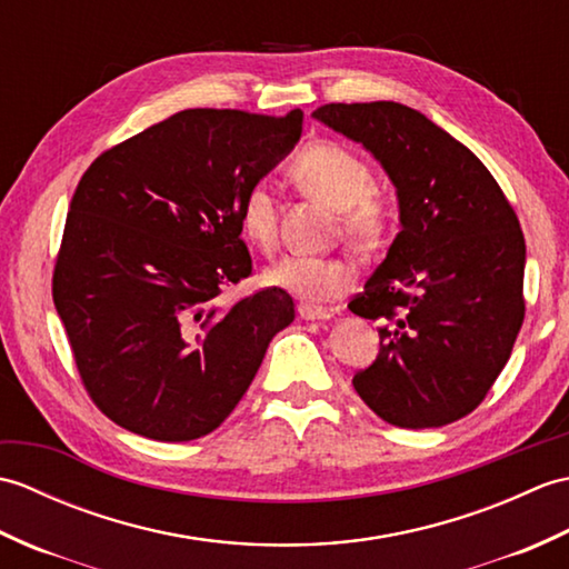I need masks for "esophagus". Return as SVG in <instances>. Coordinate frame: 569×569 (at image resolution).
Wrapping results in <instances>:
<instances>
[{"mask_svg":"<svg viewBox=\"0 0 569 569\" xmlns=\"http://www.w3.org/2000/svg\"><path fill=\"white\" fill-rule=\"evenodd\" d=\"M298 318L308 322H320V320H330V312L312 306H298Z\"/></svg>","mask_w":569,"mask_h":569,"instance_id":"34e87169","label":"esophagus"}]
</instances>
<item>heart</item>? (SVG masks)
Masks as SVG:
<instances>
[{"label": "heart", "instance_id": "1", "mask_svg": "<svg viewBox=\"0 0 569 569\" xmlns=\"http://www.w3.org/2000/svg\"><path fill=\"white\" fill-rule=\"evenodd\" d=\"M296 183L312 198L342 210L347 237L359 247H371L389 227L391 202L373 190V171L345 143L316 141L291 163ZM239 227L253 247L271 251L278 234L276 196L269 183H253L239 208ZM263 281L306 303L322 306L342 298L357 283V266L340 257L286 253L263 271Z\"/></svg>", "mask_w": 569, "mask_h": 569}]
</instances>
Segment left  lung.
<instances>
[{"label":"left lung","mask_w":569,"mask_h":569,"mask_svg":"<svg viewBox=\"0 0 569 569\" xmlns=\"http://www.w3.org/2000/svg\"><path fill=\"white\" fill-rule=\"evenodd\" d=\"M312 117L361 143L398 198L401 232L349 303L386 322L355 391L398 428L465 418L509 361L526 316V239L513 208L465 143L406 104H325Z\"/></svg>","instance_id":"left-lung-1"}]
</instances>
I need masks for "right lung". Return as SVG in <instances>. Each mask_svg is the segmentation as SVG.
Masks as SVG:
<instances>
[{
    "mask_svg": "<svg viewBox=\"0 0 569 569\" xmlns=\"http://www.w3.org/2000/svg\"><path fill=\"white\" fill-rule=\"evenodd\" d=\"M300 131V110H183L104 151L80 178L53 303L84 389L117 426L161 442L212 432L293 322L281 288L232 308L214 298L251 273L241 200Z\"/></svg>",
    "mask_w": 569,
    "mask_h": 569,
    "instance_id": "right-lung-1",
    "label": "right lung"
}]
</instances>
